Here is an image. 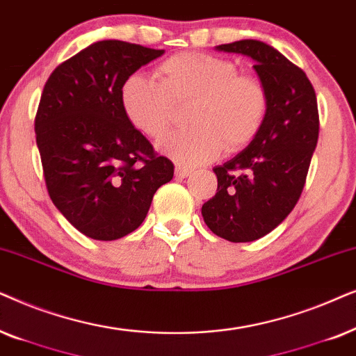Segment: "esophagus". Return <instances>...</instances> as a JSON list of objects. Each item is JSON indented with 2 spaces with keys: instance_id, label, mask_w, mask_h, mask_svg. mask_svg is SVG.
<instances>
[{
  "instance_id": "obj_1",
  "label": "esophagus",
  "mask_w": 356,
  "mask_h": 356,
  "mask_svg": "<svg viewBox=\"0 0 356 356\" xmlns=\"http://www.w3.org/2000/svg\"><path fill=\"white\" fill-rule=\"evenodd\" d=\"M191 172H192L191 169L181 168V165H179V168H175V177H177V179H186V177H188V175H191Z\"/></svg>"
}]
</instances>
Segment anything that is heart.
Instances as JSON below:
<instances>
[{"mask_svg": "<svg viewBox=\"0 0 356 356\" xmlns=\"http://www.w3.org/2000/svg\"><path fill=\"white\" fill-rule=\"evenodd\" d=\"M192 102L188 129L172 131L158 143L177 164L200 165L248 148L268 113V92L260 78L239 73L234 61L182 51L158 66V81L134 73L120 86V106L135 130L159 138L172 122L175 107Z\"/></svg>", "mask_w": 356, "mask_h": 356, "instance_id": "obj_1", "label": "heart"}]
</instances>
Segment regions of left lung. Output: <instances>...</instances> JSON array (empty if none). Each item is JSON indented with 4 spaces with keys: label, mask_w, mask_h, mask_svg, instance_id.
Here are the masks:
<instances>
[{
    "label": "left lung",
    "mask_w": 356,
    "mask_h": 356,
    "mask_svg": "<svg viewBox=\"0 0 356 356\" xmlns=\"http://www.w3.org/2000/svg\"><path fill=\"white\" fill-rule=\"evenodd\" d=\"M216 50L255 61L268 92V113L252 143L216 165V195L203 203L207 226L231 243H250L273 231L300 200L319 136L314 88L305 71L260 40H238Z\"/></svg>",
    "instance_id": "left-lung-1"
}]
</instances>
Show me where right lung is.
<instances>
[{
	"label": "right lung",
	"mask_w": 356,
	"mask_h": 356,
	"mask_svg": "<svg viewBox=\"0 0 356 356\" xmlns=\"http://www.w3.org/2000/svg\"><path fill=\"white\" fill-rule=\"evenodd\" d=\"M164 54L101 40L56 66L35 115V140L54 205L79 233L115 241L145 221L174 164L123 115L120 86Z\"/></svg>",
	"instance_id": "obj_1"
}]
</instances>
